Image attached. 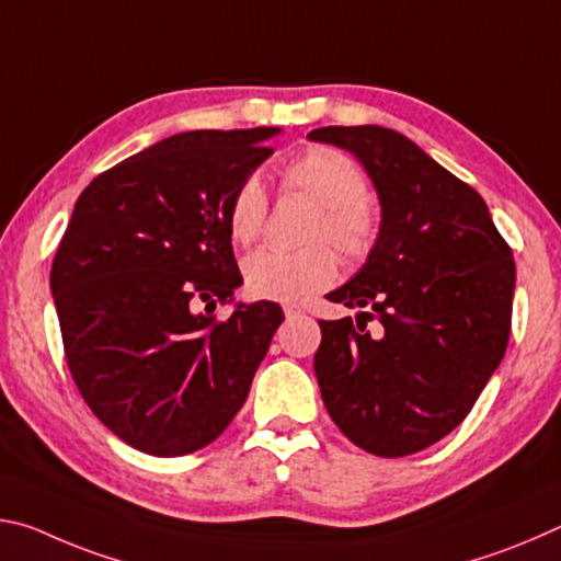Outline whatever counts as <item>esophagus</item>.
I'll use <instances>...</instances> for the list:
<instances>
[{"instance_id":"obj_1","label":"esophagus","mask_w":561,"mask_h":561,"mask_svg":"<svg viewBox=\"0 0 561 561\" xmlns=\"http://www.w3.org/2000/svg\"><path fill=\"white\" fill-rule=\"evenodd\" d=\"M284 314H287V319H299L304 314V309L297 301H287L284 304Z\"/></svg>"}]
</instances>
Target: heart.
I'll use <instances>...</instances> for the list:
<instances>
[{
	"label": "heart",
	"mask_w": 561,
	"mask_h": 561,
	"mask_svg": "<svg viewBox=\"0 0 561 561\" xmlns=\"http://www.w3.org/2000/svg\"><path fill=\"white\" fill-rule=\"evenodd\" d=\"M282 185L307 195L319 207L309 230L314 244L304 250H279L262 247L244 260V287L252 297L289 301L327 289L336 277V254L327 243L334 244L348 262L368 257L378 234L376 207L368 201V180L354 160L336 148L314 146L282 168ZM270 201L257 178H247L234 190L227 227L234 242L252 244L267 222Z\"/></svg>",
	"instance_id": "obj_1"
}]
</instances>
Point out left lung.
Wrapping results in <instances>:
<instances>
[{"mask_svg": "<svg viewBox=\"0 0 561 561\" xmlns=\"http://www.w3.org/2000/svg\"><path fill=\"white\" fill-rule=\"evenodd\" d=\"M309 138L354 153L381 201L366 264L329 294L368 311L356 324L319 321L321 398L351 443L403 458L458 428L500 366L515 260L485 201L398 130L327 126Z\"/></svg>", "mask_w": 561, "mask_h": 561, "instance_id": "obj_1", "label": "left lung"}]
</instances>
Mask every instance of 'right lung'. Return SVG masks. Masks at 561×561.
<instances>
[{"label": "right lung", "instance_id": "obj_1", "mask_svg": "<svg viewBox=\"0 0 561 561\" xmlns=\"http://www.w3.org/2000/svg\"><path fill=\"white\" fill-rule=\"evenodd\" d=\"M277 133H178L93 178L76 201L51 264L64 354L93 415L130 448L178 458L210 445L284 321L274 301L210 314L242 284L230 201Z\"/></svg>", "mask_w": 561, "mask_h": 561}]
</instances>
